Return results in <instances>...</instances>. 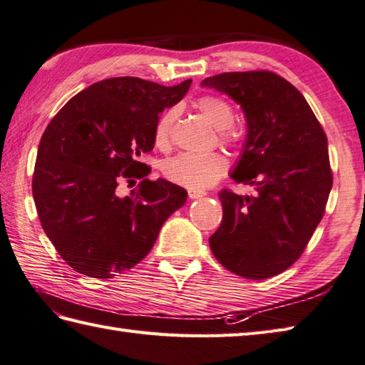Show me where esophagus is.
Segmentation results:
<instances>
[{"label": "esophagus", "instance_id": "34e87169", "mask_svg": "<svg viewBox=\"0 0 365 365\" xmlns=\"http://www.w3.org/2000/svg\"><path fill=\"white\" fill-rule=\"evenodd\" d=\"M205 195H207V192L204 190H195V188H190L188 190V196L191 199H199V197H202Z\"/></svg>", "mask_w": 365, "mask_h": 365}]
</instances>
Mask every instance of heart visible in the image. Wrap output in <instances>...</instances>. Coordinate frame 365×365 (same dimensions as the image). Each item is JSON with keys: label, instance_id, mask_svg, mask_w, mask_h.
<instances>
[{"label": "heart", "instance_id": "heart-1", "mask_svg": "<svg viewBox=\"0 0 365 365\" xmlns=\"http://www.w3.org/2000/svg\"><path fill=\"white\" fill-rule=\"evenodd\" d=\"M196 107L210 123L220 130L223 142H237L240 133L232 125L234 109L230 101L215 95L201 96ZM177 117L175 107H169L158 117L153 128V142L158 148H168L173 138V126ZM227 170V158L220 152L191 153L183 152L164 160L161 173L169 182L187 188H205L215 183Z\"/></svg>", "mask_w": 365, "mask_h": 365}]
</instances>
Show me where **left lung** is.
I'll return each instance as SVG.
<instances>
[{"mask_svg": "<svg viewBox=\"0 0 365 365\" xmlns=\"http://www.w3.org/2000/svg\"><path fill=\"white\" fill-rule=\"evenodd\" d=\"M239 103L247 140L231 174L253 196L223 188V220L209 244L221 266L264 280L292 266L324 215L332 188L327 138L302 93L272 71L223 73L202 81Z\"/></svg>", "mask_w": 365, "mask_h": 365, "instance_id": "obj_1", "label": "left lung"}]
</instances>
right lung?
I'll return each instance as SVG.
<instances>
[{"mask_svg":"<svg viewBox=\"0 0 365 365\" xmlns=\"http://www.w3.org/2000/svg\"><path fill=\"white\" fill-rule=\"evenodd\" d=\"M191 81L175 87L139 77L90 85L61 107L42 134L33 197L42 230L76 272L112 278L152 250L164 221L187 201V191L150 180L140 156L153 150V128ZM141 182L128 197L119 183Z\"/></svg>","mask_w":365,"mask_h":365,"instance_id":"1","label":"right lung"}]
</instances>
